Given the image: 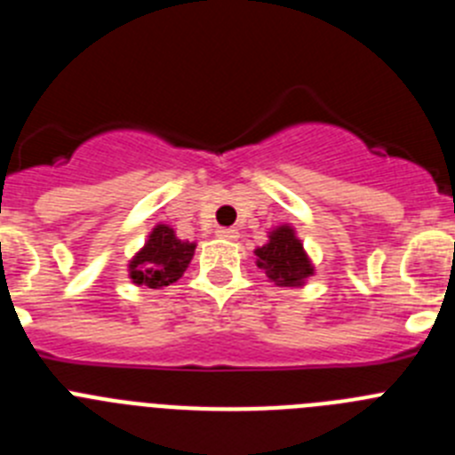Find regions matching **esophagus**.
<instances>
[{
  "instance_id": "esophagus-1",
  "label": "esophagus",
  "mask_w": 455,
  "mask_h": 455,
  "mask_svg": "<svg viewBox=\"0 0 455 455\" xmlns=\"http://www.w3.org/2000/svg\"><path fill=\"white\" fill-rule=\"evenodd\" d=\"M216 236L225 241H236L239 239V232H236L235 228H219V230H216Z\"/></svg>"
}]
</instances>
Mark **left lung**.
Masks as SVG:
<instances>
[{"mask_svg":"<svg viewBox=\"0 0 455 455\" xmlns=\"http://www.w3.org/2000/svg\"><path fill=\"white\" fill-rule=\"evenodd\" d=\"M255 257L257 267L277 287H303L315 275V264L289 223L273 228L267 243L255 248Z\"/></svg>","mask_w":455,"mask_h":455,"instance_id":"1","label":"left lung"}]
</instances>
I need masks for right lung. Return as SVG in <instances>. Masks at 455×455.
Masks as SVG:
<instances>
[{
    "mask_svg": "<svg viewBox=\"0 0 455 455\" xmlns=\"http://www.w3.org/2000/svg\"><path fill=\"white\" fill-rule=\"evenodd\" d=\"M193 252H196L193 241H182L171 225L156 223L143 248H139V252H134L127 264V273L136 287H168L184 275Z\"/></svg>",
    "mask_w": 455,
    "mask_h": 455,
    "instance_id": "1",
    "label": "right lung"
}]
</instances>
